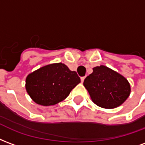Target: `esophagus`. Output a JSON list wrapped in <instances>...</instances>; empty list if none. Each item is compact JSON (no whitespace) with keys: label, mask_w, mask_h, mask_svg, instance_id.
<instances>
[{"label":"esophagus","mask_w":145,"mask_h":145,"mask_svg":"<svg viewBox=\"0 0 145 145\" xmlns=\"http://www.w3.org/2000/svg\"><path fill=\"white\" fill-rule=\"evenodd\" d=\"M85 78V77H82V78H81V81H82V82H84Z\"/></svg>","instance_id":"1"}]
</instances>
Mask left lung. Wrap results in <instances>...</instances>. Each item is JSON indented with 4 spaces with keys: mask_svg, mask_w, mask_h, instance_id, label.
I'll return each instance as SVG.
<instances>
[{
    "mask_svg": "<svg viewBox=\"0 0 145 145\" xmlns=\"http://www.w3.org/2000/svg\"><path fill=\"white\" fill-rule=\"evenodd\" d=\"M84 81L91 100L98 106L114 109L127 100L131 94L130 83L123 75L104 65L95 67Z\"/></svg>",
    "mask_w": 145,
    "mask_h": 145,
    "instance_id": "left-lung-1",
    "label": "left lung"
}]
</instances>
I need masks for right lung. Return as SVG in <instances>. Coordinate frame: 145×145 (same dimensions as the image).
Segmentation results:
<instances>
[{
  "mask_svg": "<svg viewBox=\"0 0 145 145\" xmlns=\"http://www.w3.org/2000/svg\"><path fill=\"white\" fill-rule=\"evenodd\" d=\"M81 79L64 63H50L30 73L25 89L36 104L49 106L65 99Z\"/></svg>",
  "mask_w": 145,
  "mask_h": 145,
  "instance_id": "1",
  "label": "right lung"
}]
</instances>
